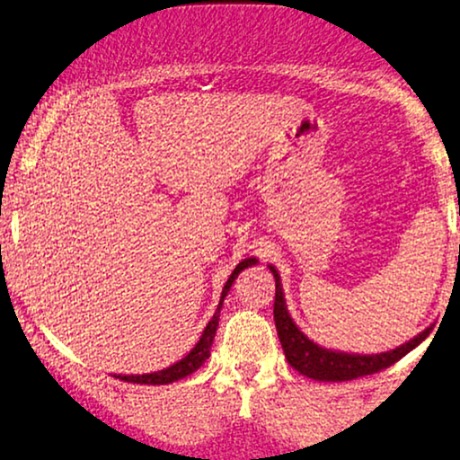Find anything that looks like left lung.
I'll use <instances>...</instances> for the list:
<instances>
[{"instance_id":"left-lung-1","label":"left lung","mask_w":460,"mask_h":460,"mask_svg":"<svg viewBox=\"0 0 460 460\" xmlns=\"http://www.w3.org/2000/svg\"><path fill=\"white\" fill-rule=\"evenodd\" d=\"M270 271L276 278V301H273V321H276L278 337L284 350V357L299 374H304L312 380L318 382H346L357 380V377L377 374V371L391 367L399 358H403L410 350H414L418 344L427 340L431 333V327L424 329L418 333L414 340L405 341L399 348L380 354H354V352H341L331 350V348H323L314 344L310 337L304 335L297 324L287 310V299H284V290L280 282V273L273 265H270Z\"/></svg>"}]
</instances>
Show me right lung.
Returning <instances> with one entry per match:
<instances>
[{
  "label": "right lung",
  "instance_id": "obj_1",
  "mask_svg": "<svg viewBox=\"0 0 460 460\" xmlns=\"http://www.w3.org/2000/svg\"><path fill=\"white\" fill-rule=\"evenodd\" d=\"M257 263V259L250 257V259H243L240 265L235 267L234 273L229 276V280H226L223 293H220V301H218V307L217 312H214L212 321L206 324V329H203V333L199 337V341L193 346V350H190L187 357L180 358L178 363L170 365L167 369H161V371H155V374H142V376H114L119 377V380L123 382H131V385H172V382H178L182 380V377H187L193 374L201 367L203 363H206V358L210 357V348H212V341H214V335H217V329H218V318H220V307H223V301L226 297V293L231 290V284L235 282V278L240 276L242 270H246V267Z\"/></svg>",
  "mask_w": 460,
  "mask_h": 460
}]
</instances>
